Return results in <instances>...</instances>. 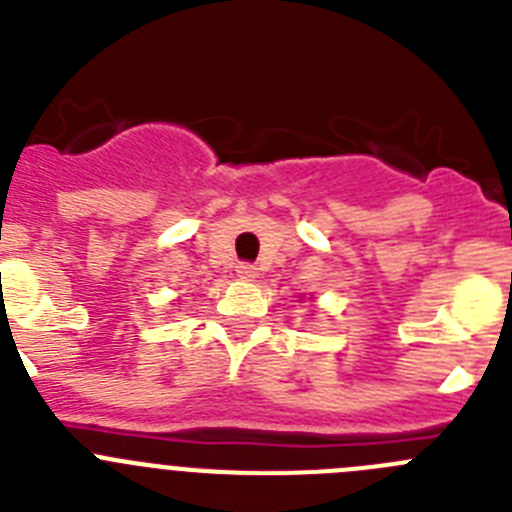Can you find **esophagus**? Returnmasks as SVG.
<instances>
[{"label": "esophagus", "instance_id": "34e87169", "mask_svg": "<svg viewBox=\"0 0 512 512\" xmlns=\"http://www.w3.org/2000/svg\"><path fill=\"white\" fill-rule=\"evenodd\" d=\"M235 274L241 279H246V282H251V279H256V274H259V269L253 264H248V261H243V264L235 266Z\"/></svg>", "mask_w": 512, "mask_h": 512}]
</instances>
